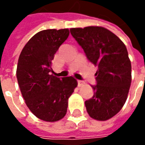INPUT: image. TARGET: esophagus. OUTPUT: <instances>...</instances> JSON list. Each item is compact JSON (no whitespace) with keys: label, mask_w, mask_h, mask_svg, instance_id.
Masks as SVG:
<instances>
[{"label":"esophagus","mask_w":145,"mask_h":145,"mask_svg":"<svg viewBox=\"0 0 145 145\" xmlns=\"http://www.w3.org/2000/svg\"><path fill=\"white\" fill-rule=\"evenodd\" d=\"M84 84H85V82L81 81V80H78V87H81V86H82Z\"/></svg>","instance_id":"esophagus-1"}]
</instances>
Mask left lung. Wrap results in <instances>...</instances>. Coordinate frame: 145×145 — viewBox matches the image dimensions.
<instances>
[{
	"label": "left lung",
	"instance_id": "1",
	"mask_svg": "<svg viewBox=\"0 0 145 145\" xmlns=\"http://www.w3.org/2000/svg\"><path fill=\"white\" fill-rule=\"evenodd\" d=\"M71 34L89 61L98 67L94 95L85 101L91 118L105 121L118 113L127 99L131 83V63L124 43L103 27L73 28Z\"/></svg>",
	"mask_w": 145,
	"mask_h": 145
}]
</instances>
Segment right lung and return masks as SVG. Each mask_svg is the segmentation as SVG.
<instances>
[{
  "instance_id": "add662e5",
  "label": "right lung",
  "mask_w": 145,
  "mask_h": 145,
  "mask_svg": "<svg viewBox=\"0 0 145 145\" xmlns=\"http://www.w3.org/2000/svg\"><path fill=\"white\" fill-rule=\"evenodd\" d=\"M69 33L67 29L40 31L29 40L18 58L16 76L22 95L30 111L44 121L64 117L68 99L78 85L71 76L50 74L54 54Z\"/></svg>"
}]
</instances>
